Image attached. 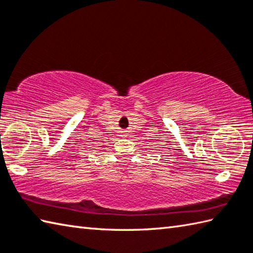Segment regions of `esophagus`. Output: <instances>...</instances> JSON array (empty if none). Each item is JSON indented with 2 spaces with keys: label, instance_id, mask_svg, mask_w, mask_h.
I'll use <instances>...</instances> for the list:
<instances>
[{
  "label": "esophagus",
  "instance_id": "34e87169",
  "mask_svg": "<svg viewBox=\"0 0 253 253\" xmlns=\"http://www.w3.org/2000/svg\"><path fill=\"white\" fill-rule=\"evenodd\" d=\"M126 136H127L126 132H122V137H126Z\"/></svg>",
  "mask_w": 253,
  "mask_h": 253
}]
</instances>
